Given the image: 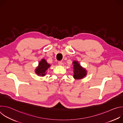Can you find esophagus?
Here are the masks:
<instances>
[{
    "label": "esophagus",
    "mask_w": 123,
    "mask_h": 123,
    "mask_svg": "<svg viewBox=\"0 0 123 123\" xmlns=\"http://www.w3.org/2000/svg\"><path fill=\"white\" fill-rule=\"evenodd\" d=\"M58 64L59 65H62L63 64V62H62V61H59V62H58Z\"/></svg>",
    "instance_id": "34e87169"
}]
</instances>
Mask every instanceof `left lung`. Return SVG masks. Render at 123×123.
I'll return each mask as SVG.
<instances>
[{"label":"left lung","instance_id":"8db88e82","mask_svg":"<svg viewBox=\"0 0 123 123\" xmlns=\"http://www.w3.org/2000/svg\"><path fill=\"white\" fill-rule=\"evenodd\" d=\"M73 64L74 69V77L76 79H80L84 77L86 74L85 69L81 67L77 61H74Z\"/></svg>","mask_w":123,"mask_h":123}]
</instances>
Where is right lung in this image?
I'll use <instances>...</instances> for the list:
<instances>
[{"mask_svg": "<svg viewBox=\"0 0 123 123\" xmlns=\"http://www.w3.org/2000/svg\"><path fill=\"white\" fill-rule=\"evenodd\" d=\"M49 67L50 65L48 64L44 59H43L39 62L38 67L36 70V72L38 75L44 76L46 74V71Z\"/></svg>", "mask_w": 123, "mask_h": 123, "instance_id": "add662e5", "label": "right lung"}]
</instances>
